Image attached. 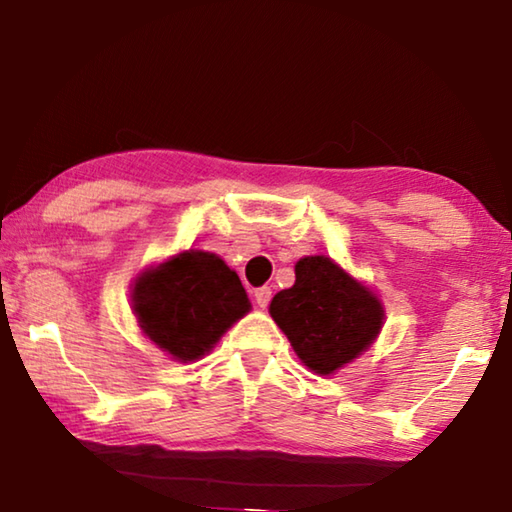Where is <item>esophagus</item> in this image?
Returning a JSON list of instances; mask_svg holds the SVG:
<instances>
[{"instance_id": "obj_1", "label": "esophagus", "mask_w": 512, "mask_h": 512, "mask_svg": "<svg viewBox=\"0 0 512 512\" xmlns=\"http://www.w3.org/2000/svg\"><path fill=\"white\" fill-rule=\"evenodd\" d=\"M271 296H273L271 287H259V289H255V302H257V307L266 309L268 302H271Z\"/></svg>"}]
</instances>
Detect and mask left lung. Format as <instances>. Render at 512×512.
<instances>
[{"instance_id": "8db88e82", "label": "left lung", "mask_w": 512, "mask_h": 512, "mask_svg": "<svg viewBox=\"0 0 512 512\" xmlns=\"http://www.w3.org/2000/svg\"><path fill=\"white\" fill-rule=\"evenodd\" d=\"M268 314L298 359L320 377L366 352L386 320L377 293L327 255L300 257L296 282L275 293Z\"/></svg>"}]
</instances>
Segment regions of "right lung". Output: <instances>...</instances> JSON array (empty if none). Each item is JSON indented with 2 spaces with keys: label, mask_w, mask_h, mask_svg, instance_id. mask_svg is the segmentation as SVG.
Returning a JSON list of instances; mask_svg holds the SVG:
<instances>
[{
  "label": "right lung",
  "mask_w": 512,
  "mask_h": 512,
  "mask_svg": "<svg viewBox=\"0 0 512 512\" xmlns=\"http://www.w3.org/2000/svg\"><path fill=\"white\" fill-rule=\"evenodd\" d=\"M131 309L144 336L173 361L189 363L212 352L248 314L250 300L219 255L189 248L137 273Z\"/></svg>",
  "instance_id": "obj_1"
}]
</instances>
